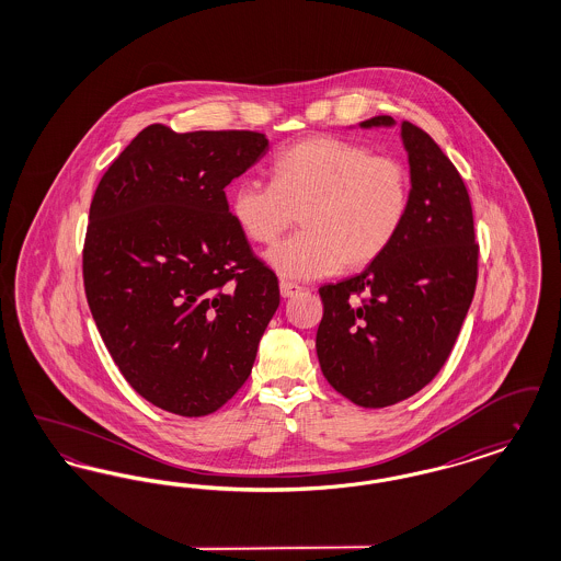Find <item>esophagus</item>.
Segmentation results:
<instances>
[{
    "label": "esophagus",
    "mask_w": 561,
    "mask_h": 561,
    "mask_svg": "<svg viewBox=\"0 0 561 561\" xmlns=\"http://www.w3.org/2000/svg\"><path fill=\"white\" fill-rule=\"evenodd\" d=\"M298 293H302V288H300V286L290 284V282H279V294H282L284 298H293L294 294Z\"/></svg>",
    "instance_id": "34e87169"
}]
</instances>
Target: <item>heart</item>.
Listing matches in <instances>:
<instances>
[{
  "label": "heart",
  "instance_id": "heart-1",
  "mask_svg": "<svg viewBox=\"0 0 561 561\" xmlns=\"http://www.w3.org/2000/svg\"><path fill=\"white\" fill-rule=\"evenodd\" d=\"M410 208V174L400 160L332 136H313L273 163V181L245 176L231 213L256 243H273L300 214L302 231L268 250L288 279H320L368 267L400 236Z\"/></svg>",
  "mask_w": 561,
  "mask_h": 561
}]
</instances>
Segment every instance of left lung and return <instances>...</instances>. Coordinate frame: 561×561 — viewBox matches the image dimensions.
Returning a JSON list of instances; mask_svg holds the SVG:
<instances>
[{"label":"left lung","mask_w":561,"mask_h":561,"mask_svg":"<svg viewBox=\"0 0 561 561\" xmlns=\"http://www.w3.org/2000/svg\"><path fill=\"white\" fill-rule=\"evenodd\" d=\"M362 128H391L376 115ZM410 208L400 236L362 273L321 286L316 348L321 373L347 400L385 408L408 400L446 364L478 282L467 187L425 130L401 122Z\"/></svg>","instance_id":"8db88e82"}]
</instances>
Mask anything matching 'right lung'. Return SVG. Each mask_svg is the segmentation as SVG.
Masks as SVG:
<instances>
[{
	"label": "right lung",
	"mask_w": 561,
	"mask_h": 561,
	"mask_svg": "<svg viewBox=\"0 0 561 561\" xmlns=\"http://www.w3.org/2000/svg\"><path fill=\"white\" fill-rule=\"evenodd\" d=\"M267 149L261 133L151 124L92 197V318L134 391L172 414L206 416L231 400L279 307L277 277L252 254L225 195Z\"/></svg>",
	"instance_id": "add662e5"
}]
</instances>
